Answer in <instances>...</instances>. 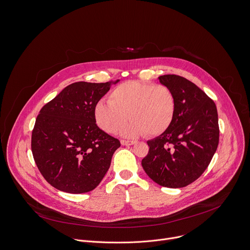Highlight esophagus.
Listing matches in <instances>:
<instances>
[{
	"label": "esophagus",
	"mask_w": 250,
	"mask_h": 250,
	"mask_svg": "<svg viewBox=\"0 0 250 250\" xmlns=\"http://www.w3.org/2000/svg\"><path fill=\"white\" fill-rule=\"evenodd\" d=\"M121 144L123 146H130V145L135 144V142L134 141H129V140H121Z\"/></svg>",
	"instance_id": "esophagus-1"
}]
</instances>
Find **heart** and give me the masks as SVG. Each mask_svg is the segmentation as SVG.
Segmentation results:
<instances>
[{
	"label": "heart",
	"mask_w": 250,
	"mask_h": 250,
	"mask_svg": "<svg viewBox=\"0 0 250 250\" xmlns=\"http://www.w3.org/2000/svg\"><path fill=\"white\" fill-rule=\"evenodd\" d=\"M109 100L101 99L95 104L96 123L107 133H116L130 117L132 120L120 130L126 137L146 133L158 136L171 126L176 113L175 94L160 83L123 82L110 92Z\"/></svg>",
	"instance_id": "1"
}]
</instances>
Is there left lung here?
I'll return each instance as SVG.
<instances>
[{
    "instance_id": "left-lung-1",
    "label": "left lung",
    "mask_w": 250,
    "mask_h": 250,
    "mask_svg": "<svg viewBox=\"0 0 250 250\" xmlns=\"http://www.w3.org/2000/svg\"><path fill=\"white\" fill-rule=\"evenodd\" d=\"M159 80L175 94L176 113L171 126L147 142L150 149L142 167L158 185L183 188L202 176L217 149V110L214 102L187 78L166 74Z\"/></svg>"
}]
</instances>
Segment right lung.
Instances as JSON below:
<instances>
[{
  "instance_id": "1",
  "label": "right lung",
  "mask_w": 250,
  "mask_h": 250,
  "mask_svg": "<svg viewBox=\"0 0 250 250\" xmlns=\"http://www.w3.org/2000/svg\"><path fill=\"white\" fill-rule=\"evenodd\" d=\"M118 81L74 82L41 109L32 152L41 174L55 188L87 192L107 173L121 144L96 125L94 107Z\"/></svg>"
}]
</instances>
